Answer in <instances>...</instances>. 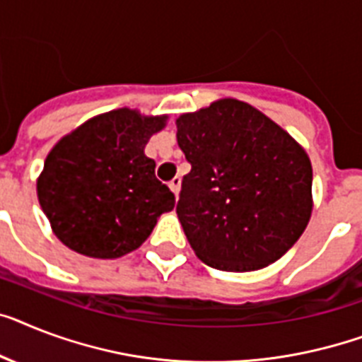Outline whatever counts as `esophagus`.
Returning a JSON list of instances; mask_svg holds the SVG:
<instances>
[{
	"instance_id": "1",
	"label": "esophagus",
	"mask_w": 362,
	"mask_h": 362,
	"mask_svg": "<svg viewBox=\"0 0 362 362\" xmlns=\"http://www.w3.org/2000/svg\"><path fill=\"white\" fill-rule=\"evenodd\" d=\"M180 184H182V180L178 178V176H175V178L169 182V187H171V191L175 193V195H178V191H180Z\"/></svg>"
}]
</instances>
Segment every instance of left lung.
I'll use <instances>...</instances> for the list:
<instances>
[{
  "instance_id": "obj_1",
  "label": "left lung",
  "mask_w": 362,
  "mask_h": 362,
  "mask_svg": "<svg viewBox=\"0 0 362 362\" xmlns=\"http://www.w3.org/2000/svg\"><path fill=\"white\" fill-rule=\"evenodd\" d=\"M176 128L191 163L176 214L197 257L223 272H255L279 260L313 211L307 152L240 100L182 115Z\"/></svg>"
}]
</instances>
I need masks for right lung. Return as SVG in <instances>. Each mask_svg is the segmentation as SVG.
Wrapping results in <instances>:
<instances>
[{
    "label": "right lung",
    "mask_w": 362,
    "mask_h": 362,
    "mask_svg": "<svg viewBox=\"0 0 362 362\" xmlns=\"http://www.w3.org/2000/svg\"><path fill=\"white\" fill-rule=\"evenodd\" d=\"M165 117L117 110L87 120L46 158L38 202L55 236L93 258H119L151 236L158 217L175 208V193L156 178L145 156Z\"/></svg>",
    "instance_id": "add662e5"
}]
</instances>
